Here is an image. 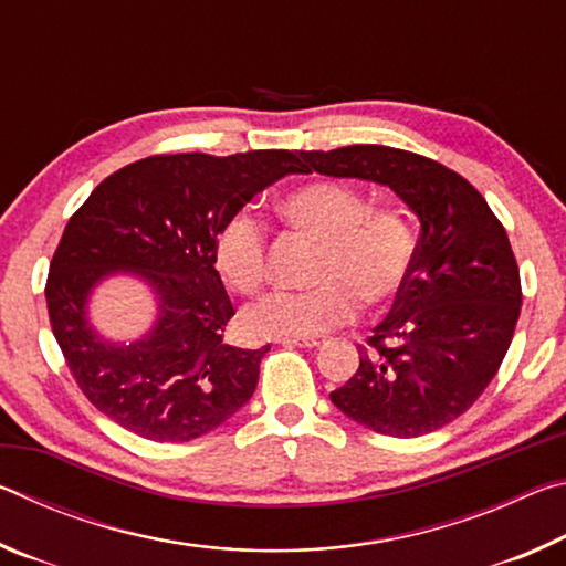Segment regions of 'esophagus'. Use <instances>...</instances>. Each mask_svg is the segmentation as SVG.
Masks as SVG:
<instances>
[{
  "instance_id": "34e87169",
  "label": "esophagus",
  "mask_w": 566,
  "mask_h": 566,
  "mask_svg": "<svg viewBox=\"0 0 566 566\" xmlns=\"http://www.w3.org/2000/svg\"><path fill=\"white\" fill-rule=\"evenodd\" d=\"M319 339H282V347H302V349H314L319 347Z\"/></svg>"
}]
</instances>
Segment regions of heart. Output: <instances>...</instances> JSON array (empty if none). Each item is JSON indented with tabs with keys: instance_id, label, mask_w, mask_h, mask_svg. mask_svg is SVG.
Wrapping results in <instances>:
<instances>
[{
	"instance_id": "heart-1",
	"label": "heart",
	"mask_w": 566,
	"mask_h": 566,
	"mask_svg": "<svg viewBox=\"0 0 566 566\" xmlns=\"http://www.w3.org/2000/svg\"><path fill=\"white\" fill-rule=\"evenodd\" d=\"M286 222L322 242L312 290H280L244 312V327L266 339H314L359 314L361 300L387 304L405 286L415 237L395 209H371L361 191L339 181H312L280 202ZM266 224L249 209L229 214L214 237V262L237 292L264 280Z\"/></svg>"
}]
</instances>
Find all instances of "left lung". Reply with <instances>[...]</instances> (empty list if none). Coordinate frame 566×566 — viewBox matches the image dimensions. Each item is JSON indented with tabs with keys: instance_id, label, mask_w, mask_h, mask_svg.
Listing matches in <instances>:
<instances>
[{
	"instance_id": "obj_1",
	"label": "left lung",
	"mask_w": 566,
	"mask_h": 566,
	"mask_svg": "<svg viewBox=\"0 0 566 566\" xmlns=\"http://www.w3.org/2000/svg\"><path fill=\"white\" fill-rule=\"evenodd\" d=\"M300 159L304 175L389 187L421 224L395 306L329 399L377 434L437 432L474 405L512 344L522 284L510 237L464 177L415 151L352 145Z\"/></svg>"
}]
</instances>
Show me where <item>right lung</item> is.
Returning <instances> with one entry per match:
<instances>
[{"label":"right lung","instance_id":"add662e5","mask_svg":"<svg viewBox=\"0 0 566 566\" xmlns=\"http://www.w3.org/2000/svg\"><path fill=\"white\" fill-rule=\"evenodd\" d=\"M302 171L286 149L212 157L155 155L114 171L64 227L46 310L72 377L104 417L151 442H191L252 399L270 344L222 342L234 306L214 262L224 219L276 179ZM129 271L156 292L158 322L117 345L86 319L102 279Z\"/></svg>","mask_w":566,"mask_h":566}]
</instances>
